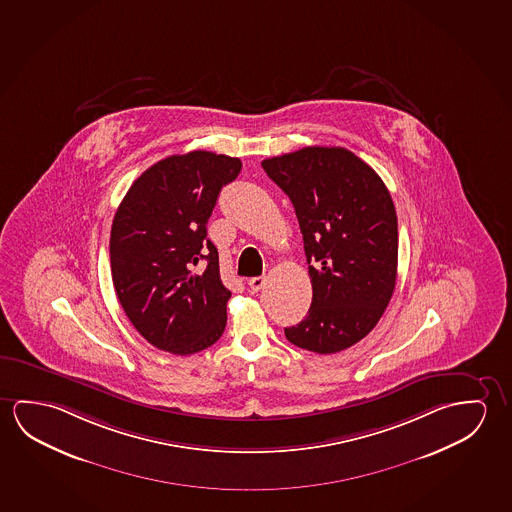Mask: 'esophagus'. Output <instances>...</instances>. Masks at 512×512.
Masks as SVG:
<instances>
[{
	"mask_svg": "<svg viewBox=\"0 0 512 512\" xmlns=\"http://www.w3.org/2000/svg\"><path fill=\"white\" fill-rule=\"evenodd\" d=\"M263 286H265V277L258 276L249 279V288H251L252 292H260Z\"/></svg>",
	"mask_w": 512,
	"mask_h": 512,
	"instance_id": "1",
	"label": "esophagus"
}]
</instances>
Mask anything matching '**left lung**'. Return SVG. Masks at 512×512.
<instances>
[{
	"label": "left lung",
	"instance_id": "8db88e82",
	"mask_svg": "<svg viewBox=\"0 0 512 512\" xmlns=\"http://www.w3.org/2000/svg\"><path fill=\"white\" fill-rule=\"evenodd\" d=\"M301 226L313 301L286 340L336 354L363 340L397 281V213L379 174L345 147H302L261 162Z\"/></svg>",
	"mask_w": 512,
	"mask_h": 512
}]
</instances>
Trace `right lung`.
I'll list each match as a JSON object with an SVG mask.
<instances>
[{"instance_id":"1","label":"right lung","mask_w":512,"mask_h":512,"mask_svg":"<svg viewBox=\"0 0 512 512\" xmlns=\"http://www.w3.org/2000/svg\"><path fill=\"white\" fill-rule=\"evenodd\" d=\"M238 158L192 151L151 165L135 179L110 233L114 288L126 317L156 349L188 356L219 340L231 292L206 224Z\"/></svg>"}]
</instances>
